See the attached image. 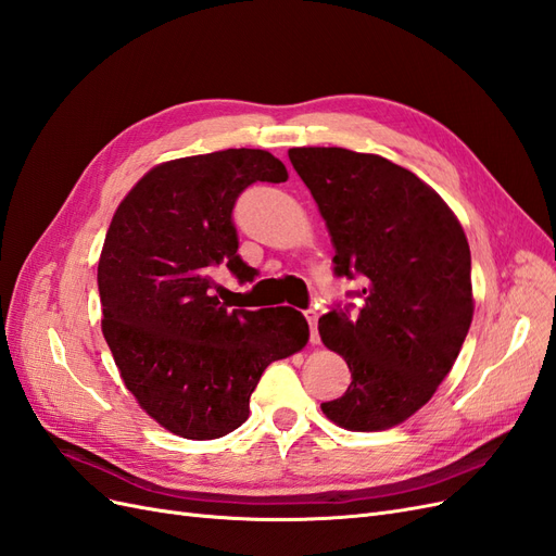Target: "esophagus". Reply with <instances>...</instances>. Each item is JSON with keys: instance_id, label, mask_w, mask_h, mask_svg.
Here are the masks:
<instances>
[{"instance_id": "esophagus-1", "label": "esophagus", "mask_w": 556, "mask_h": 556, "mask_svg": "<svg viewBox=\"0 0 556 556\" xmlns=\"http://www.w3.org/2000/svg\"><path fill=\"white\" fill-rule=\"evenodd\" d=\"M304 317L308 319V327H311V343L317 345L319 343V333H317V317H319V313L315 308H308V311H304Z\"/></svg>"}]
</instances>
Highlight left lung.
<instances>
[{"label":"left lung","instance_id":"8db88e82","mask_svg":"<svg viewBox=\"0 0 556 556\" xmlns=\"http://www.w3.org/2000/svg\"><path fill=\"white\" fill-rule=\"evenodd\" d=\"M336 245L333 274L359 280L357 304H333L319 336L352 382L323 413L350 431H382L433 396L473 319L470 250L427 182L380 155L292 148Z\"/></svg>","mask_w":556,"mask_h":556}]
</instances>
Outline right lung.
I'll return each instance as SVG.
<instances>
[{
    "label": "right lung",
    "instance_id": "right-lung-1",
    "mask_svg": "<svg viewBox=\"0 0 556 556\" xmlns=\"http://www.w3.org/2000/svg\"><path fill=\"white\" fill-rule=\"evenodd\" d=\"M285 182L266 150L229 148L148 172L117 206L97 268L102 331L127 390L176 435L211 441L239 429L264 368L308 341L294 308H231L215 268L241 285L233 206L252 182Z\"/></svg>",
    "mask_w": 556,
    "mask_h": 556
}]
</instances>
